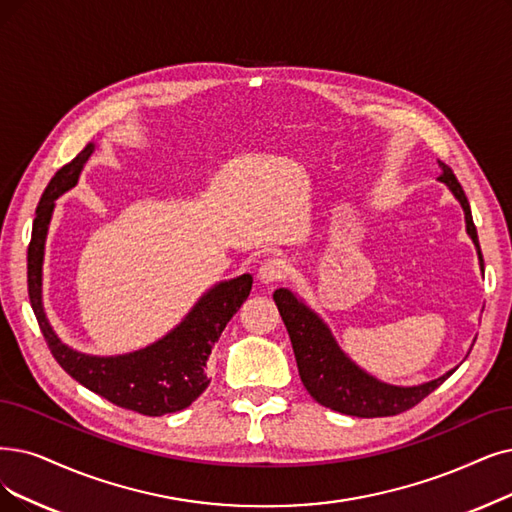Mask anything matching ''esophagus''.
<instances>
[{"label": "esophagus", "instance_id": "34e87169", "mask_svg": "<svg viewBox=\"0 0 512 512\" xmlns=\"http://www.w3.org/2000/svg\"><path fill=\"white\" fill-rule=\"evenodd\" d=\"M290 273V262L285 258H279V256H273V258H267L258 269V279L262 283H275V281H281L288 277Z\"/></svg>", "mask_w": 512, "mask_h": 512}]
</instances>
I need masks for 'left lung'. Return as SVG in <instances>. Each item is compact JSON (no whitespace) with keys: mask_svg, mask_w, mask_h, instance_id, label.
<instances>
[{"mask_svg":"<svg viewBox=\"0 0 512 512\" xmlns=\"http://www.w3.org/2000/svg\"><path fill=\"white\" fill-rule=\"evenodd\" d=\"M439 168V180L454 193V197L460 201V206L464 210L466 233L475 243L483 271V256L468 199L452 168L445 166L443 161H439ZM273 298L285 327H288L292 349L298 363V374L304 388L311 393V397L317 403L330 407L334 412L357 418L395 416L418 405L426 395H431L437 386H441L454 374L452 370L439 376L437 380L424 382L418 386H395L380 382L342 353L336 338L330 332V327H327L325 321L315 311H311L294 292L279 288L275 290Z\"/></svg>","mask_w":512,"mask_h":512,"instance_id":"1","label":"left lung"}]
</instances>
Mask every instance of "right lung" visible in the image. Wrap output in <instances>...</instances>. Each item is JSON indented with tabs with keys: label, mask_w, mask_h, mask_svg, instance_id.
<instances>
[{
	"label": "right lung",
	"mask_w": 512,
	"mask_h": 512,
	"mask_svg": "<svg viewBox=\"0 0 512 512\" xmlns=\"http://www.w3.org/2000/svg\"><path fill=\"white\" fill-rule=\"evenodd\" d=\"M92 153L94 142L54 174L39 199L27 252V283L33 313L50 353L73 380L124 410L142 416L174 414L189 407L208 388V357L224 327L250 296L254 279L245 273L216 283L172 332L149 344L147 349L117 357H94L73 351L56 336L46 317L42 267L54 201L77 185L84 163Z\"/></svg>",
	"instance_id": "1"
}]
</instances>
